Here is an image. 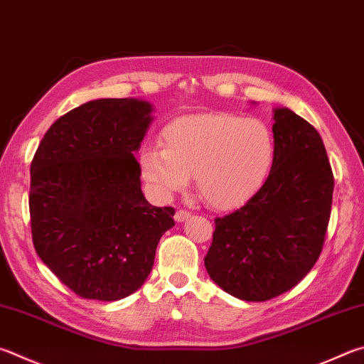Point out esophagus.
I'll use <instances>...</instances> for the list:
<instances>
[{"label": "esophagus", "mask_w": 364, "mask_h": 364, "mask_svg": "<svg viewBox=\"0 0 364 364\" xmlns=\"http://www.w3.org/2000/svg\"><path fill=\"white\" fill-rule=\"evenodd\" d=\"M189 216H191V213H189L188 210H178L176 213H175V221L183 223V221H186Z\"/></svg>", "instance_id": "esophagus-1"}]
</instances>
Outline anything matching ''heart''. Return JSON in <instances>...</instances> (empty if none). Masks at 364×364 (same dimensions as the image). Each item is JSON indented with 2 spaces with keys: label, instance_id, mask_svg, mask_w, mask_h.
<instances>
[{
  "label": "heart",
  "instance_id": "obj_1",
  "mask_svg": "<svg viewBox=\"0 0 364 364\" xmlns=\"http://www.w3.org/2000/svg\"><path fill=\"white\" fill-rule=\"evenodd\" d=\"M159 148H144L138 167L156 196L168 199L194 175L196 191L213 208L229 210L251 199L275 157L269 125L257 117L202 113L164 125Z\"/></svg>",
  "mask_w": 364,
  "mask_h": 364
}]
</instances>
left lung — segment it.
<instances>
[{"label": "left lung", "mask_w": 364, "mask_h": 364, "mask_svg": "<svg viewBox=\"0 0 364 364\" xmlns=\"http://www.w3.org/2000/svg\"><path fill=\"white\" fill-rule=\"evenodd\" d=\"M275 157L261 189L215 220L205 269L218 287L261 302L296 287L315 266L331 216L334 176L314 125L274 111Z\"/></svg>", "instance_id": "8db88e82"}]
</instances>
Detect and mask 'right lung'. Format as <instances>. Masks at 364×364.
I'll list each match as a JSON object with an SVG mask.
<instances>
[{
  "mask_svg": "<svg viewBox=\"0 0 364 364\" xmlns=\"http://www.w3.org/2000/svg\"><path fill=\"white\" fill-rule=\"evenodd\" d=\"M151 111L136 98L84 103L50 125L31 161L33 245L84 299L135 293L153 269L162 234L175 226L173 208L144 199L134 156Z\"/></svg>",
  "mask_w": 364,
  "mask_h": 364,
  "instance_id": "obj_1",
  "label": "right lung"
}]
</instances>
